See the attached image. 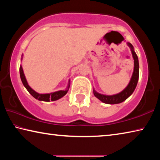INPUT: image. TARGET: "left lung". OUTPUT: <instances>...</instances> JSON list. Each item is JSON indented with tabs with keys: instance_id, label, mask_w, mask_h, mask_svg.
Masks as SVG:
<instances>
[{
	"instance_id": "1",
	"label": "left lung",
	"mask_w": 160,
	"mask_h": 160,
	"mask_svg": "<svg viewBox=\"0 0 160 160\" xmlns=\"http://www.w3.org/2000/svg\"><path fill=\"white\" fill-rule=\"evenodd\" d=\"M127 45H128L129 48H131L132 58L134 59V68L131 80H130V82L128 84V85L126 86V88L124 89L123 90L121 91V92L113 94V95H107V94L99 93L94 90V88L93 89L94 95L95 96L97 99H99L100 101L102 102L103 103H105V104H116L123 102L131 95L137 86L138 81L139 78L138 58L137 54L135 52L133 46L129 42H127Z\"/></svg>"
}]
</instances>
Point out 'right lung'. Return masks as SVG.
Here are the masks:
<instances>
[{
	"instance_id": "right-lung-1",
	"label": "right lung",
	"mask_w": 160,
	"mask_h": 160,
	"mask_svg": "<svg viewBox=\"0 0 160 160\" xmlns=\"http://www.w3.org/2000/svg\"><path fill=\"white\" fill-rule=\"evenodd\" d=\"M22 58H23V54L22 55L21 61H22ZM20 75L22 82L23 85L25 86V88L27 89V90L29 92V93L30 94L32 97H34V98L37 100H39V101H43V102L56 101V100L61 99L63 96L66 95L70 88V80H69L68 83L67 88L65 90H58V91H56V92H51V93L39 94V93L37 92L36 91H34L33 89H32L31 87L28 85V81H27V80H26L25 75V74H24V71H23L22 66V65H20Z\"/></svg>"
}]
</instances>
